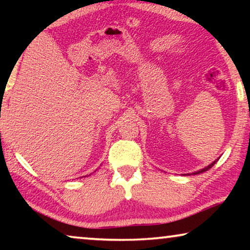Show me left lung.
<instances>
[{"instance_id": "1", "label": "left lung", "mask_w": 250, "mask_h": 250, "mask_svg": "<svg viewBox=\"0 0 250 250\" xmlns=\"http://www.w3.org/2000/svg\"><path fill=\"white\" fill-rule=\"evenodd\" d=\"M218 159H220V157H218V158L216 159V160H214V162L213 163H211V164H209V165H208V166H206V167H205V168H203V169H200V170H197V172H194V173H192V174H200V173H203V172H206V170H208V169H209V168H211V167H213L214 165H215V164H216L217 163V160Z\"/></svg>"}]
</instances>
